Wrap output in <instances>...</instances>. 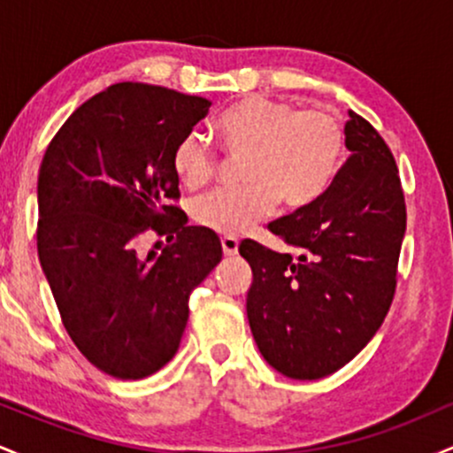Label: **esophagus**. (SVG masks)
I'll return each instance as SVG.
<instances>
[{"label":"esophagus","instance_id":"34e87169","mask_svg":"<svg viewBox=\"0 0 453 453\" xmlns=\"http://www.w3.org/2000/svg\"><path fill=\"white\" fill-rule=\"evenodd\" d=\"M221 249H223V256L234 257L238 253V238L236 236H223Z\"/></svg>","mask_w":453,"mask_h":453}]
</instances>
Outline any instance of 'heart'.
Segmentation results:
<instances>
[{
    "mask_svg": "<svg viewBox=\"0 0 453 453\" xmlns=\"http://www.w3.org/2000/svg\"><path fill=\"white\" fill-rule=\"evenodd\" d=\"M217 144L242 155L241 187L217 189L191 202V219L204 230L241 234L280 202L285 211L315 204L339 173L347 129L327 106L298 108L268 96H247L227 106L211 126ZM180 185L196 191L211 183L217 153L197 134H187L173 150Z\"/></svg>",
    "mask_w": 453,
    "mask_h": 453,
    "instance_id": "obj_1",
    "label": "heart"
}]
</instances>
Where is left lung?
Returning <instances> with one entry per match:
<instances>
[{"label": "left lung", "mask_w": 453, "mask_h": 453, "mask_svg": "<svg viewBox=\"0 0 453 453\" xmlns=\"http://www.w3.org/2000/svg\"><path fill=\"white\" fill-rule=\"evenodd\" d=\"M349 159L309 209L268 230L300 249L242 241L253 270L247 317L266 362L289 379L336 372L377 334L396 292L407 206L396 161L366 119L349 111Z\"/></svg>", "instance_id": "left-lung-1"}]
</instances>
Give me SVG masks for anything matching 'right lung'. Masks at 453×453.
Wrapping results in <instances>:
<instances>
[{
  "label": "right lung",
  "instance_id": "add662e5",
  "mask_svg": "<svg viewBox=\"0 0 453 453\" xmlns=\"http://www.w3.org/2000/svg\"><path fill=\"white\" fill-rule=\"evenodd\" d=\"M206 97L117 82L61 126L38 174V257L78 351L106 375L144 379L174 357L189 296L221 262L215 232L187 226L173 150ZM168 235L139 253L144 231Z\"/></svg>",
  "mask_w": 453,
  "mask_h": 453
}]
</instances>
